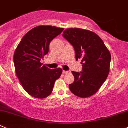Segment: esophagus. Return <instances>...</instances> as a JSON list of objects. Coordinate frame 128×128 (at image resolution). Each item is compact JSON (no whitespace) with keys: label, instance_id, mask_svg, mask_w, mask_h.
<instances>
[{"label":"esophagus","instance_id":"esophagus-1","mask_svg":"<svg viewBox=\"0 0 128 128\" xmlns=\"http://www.w3.org/2000/svg\"><path fill=\"white\" fill-rule=\"evenodd\" d=\"M70 73V71H66V70H63V74H68Z\"/></svg>","mask_w":128,"mask_h":128}]
</instances>
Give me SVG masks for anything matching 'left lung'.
I'll return each mask as SVG.
<instances>
[{"mask_svg":"<svg viewBox=\"0 0 128 128\" xmlns=\"http://www.w3.org/2000/svg\"><path fill=\"white\" fill-rule=\"evenodd\" d=\"M63 37L73 46L76 59H81L82 72L72 71L74 81L69 84L70 91L76 96L87 98L97 92L110 71L111 56L102 39L88 30L69 28Z\"/></svg>","mask_w":128,"mask_h":128,"instance_id":"8db88e82","label":"left lung"}]
</instances>
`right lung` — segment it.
Instances as JSON below:
<instances>
[{
	"instance_id": "obj_1",
	"label": "right lung",
	"mask_w": 128,
	"mask_h": 128,
	"mask_svg": "<svg viewBox=\"0 0 128 128\" xmlns=\"http://www.w3.org/2000/svg\"><path fill=\"white\" fill-rule=\"evenodd\" d=\"M63 30V28L55 26H38L23 37L15 50L16 76L24 90L32 97H48L62 73L60 68L49 69L42 66L40 60L49 52L50 42Z\"/></svg>"
}]
</instances>
